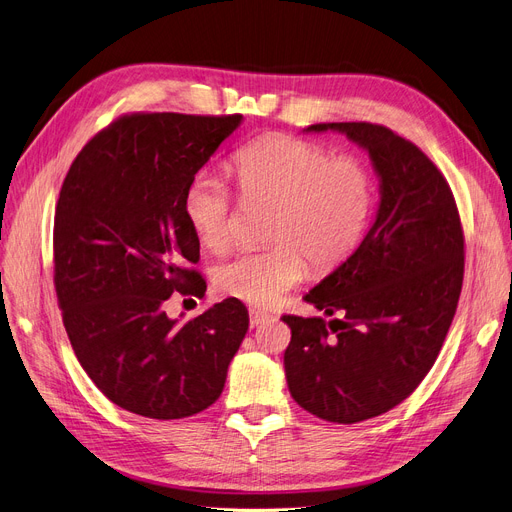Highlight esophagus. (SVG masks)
<instances>
[{"label": "esophagus", "mask_w": 512, "mask_h": 512, "mask_svg": "<svg viewBox=\"0 0 512 512\" xmlns=\"http://www.w3.org/2000/svg\"><path fill=\"white\" fill-rule=\"evenodd\" d=\"M267 319H270V313H265L261 309H251L249 311V324H251V328L263 324V321H267Z\"/></svg>", "instance_id": "1"}]
</instances>
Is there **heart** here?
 <instances>
[{
    "mask_svg": "<svg viewBox=\"0 0 512 512\" xmlns=\"http://www.w3.org/2000/svg\"><path fill=\"white\" fill-rule=\"evenodd\" d=\"M232 174L242 199L276 205L267 228L274 245L242 253L215 272L218 290L255 307H272L299 286L309 274L307 259L319 274L340 267L359 249L378 203L363 159L288 134H265L240 147ZM182 205L207 249L222 253L234 245V195L220 174H195Z\"/></svg>",
    "mask_w": 512,
    "mask_h": 512,
    "instance_id": "obj_1",
    "label": "heart"
}]
</instances>
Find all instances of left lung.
<instances>
[{"mask_svg":"<svg viewBox=\"0 0 512 512\" xmlns=\"http://www.w3.org/2000/svg\"><path fill=\"white\" fill-rule=\"evenodd\" d=\"M369 151L382 203L359 249L305 297L336 315H282L292 398L332 423H361L409 398L436 363L459 305L465 234L450 184L415 143L371 122L313 124Z\"/></svg>","mask_w":512,"mask_h":512,"instance_id":"left-lung-1","label":"left lung"}]
</instances>
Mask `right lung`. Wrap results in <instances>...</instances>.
Returning a JSON list of instances; mask_svg holds the SVG:
<instances>
[{"label":"right lung","mask_w":512,"mask_h":512,"mask_svg":"<svg viewBox=\"0 0 512 512\" xmlns=\"http://www.w3.org/2000/svg\"><path fill=\"white\" fill-rule=\"evenodd\" d=\"M240 120L124 114L80 149L64 178L53 220L58 307L78 363L130 413L168 421L211 407L249 330L238 299L186 321L166 315L172 297L207 290L182 201Z\"/></svg>","instance_id":"right-lung-1"}]
</instances>
